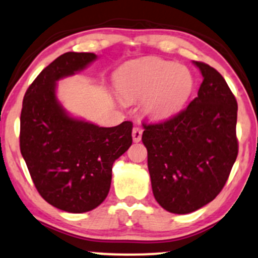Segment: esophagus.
<instances>
[{
    "instance_id": "esophagus-1",
    "label": "esophagus",
    "mask_w": 258,
    "mask_h": 258,
    "mask_svg": "<svg viewBox=\"0 0 258 258\" xmlns=\"http://www.w3.org/2000/svg\"><path fill=\"white\" fill-rule=\"evenodd\" d=\"M132 135H133V140H134V142L141 141V138H142V129L140 128V126H134V128H133Z\"/></svg>"
}]
</instances>
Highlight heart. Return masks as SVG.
Here are the masks:
<instances>
[{"label": "heart", "mask_w": 258, "mask_h": 258, "mask_svg": "<svg viewBox=\"0 0 258 258\" xmlns=\"http://www.w3.org/2000/svg\"><path fill=\"white\" fill-rule=\"evenodd\" d=\"M195 87L188 68L160 59L141 60L125 66L117 77L124 101L141 100V111L151 119L172 116L186 104Z\"/></svg>", "instance_id": "heart-1"}]
</instances>
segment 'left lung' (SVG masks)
Masks as SVG:
<instances>
[{
	"label": "left lung",
	"instance_id": "8db88e82",
	"mask_svg": "<svg viewBox=\"0 0 258 258\" xmlns=\"http://www.w3.org/2000/svg\"><path fill=\"white\" fill-rule=\"evenodd\" d=\"M198 96L164 122L142 124L153 196L172 214H189L222 190L238 156V104L225 78L195 61Z\"/></svg>",
	"mask_w": 258,
	"mask_h": 258
}]
</instances>
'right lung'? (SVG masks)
I'll return each mask as SVG.
<instances>
[{
	"label": "right lung",
	"mask_w": 258,
	"mask_h": 258,
	"mask_svg": "<svg viewBox=\"0 0 258 258\" xmlns=\"http://www.w3.org/2000/svg\"><path fill=\"white\" fill-rule=\"evenodd\" d=\"M95 59L75 51L56 57L27 88L20 114V152L35 187L45 202L72 214L105 201L112 165L133 142L132 122L102 128L69 116L56 99V82Z\"/></svg>",
	"instance_id": "obj_1"
}]
</instances>
